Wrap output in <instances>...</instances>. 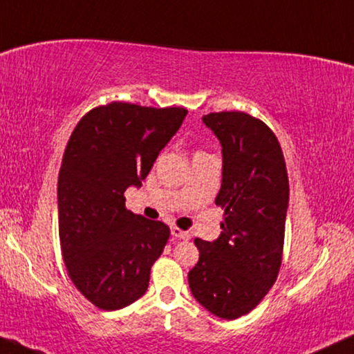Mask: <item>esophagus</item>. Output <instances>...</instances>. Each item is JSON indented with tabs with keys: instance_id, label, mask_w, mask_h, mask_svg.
Segmentation results:
<instances>
[{
	"instance_id": "1",
	"label": "esophagus",
	"mask_w": 354,
	"mask_h": 354,
	"mask_svg": "<svg viewBox=\"0 0 354 354\" xmlns=\"http://www.w3.org/2000/svg\"><path fill=\"white\" fill-rule=\"evenodd\" d=\"M171 235L174 236V239H178V240H190V234L185 230H180L178 227H172Z\"/></svg>"
}]
</instances>
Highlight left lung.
<instances>
[{"label":"left lung","mask_w":354,"mask_h":354,"mask_svg":"<svg viewBox=\"0 0 354 354\" xmlns=\"http://www.w3.org/2000/svg\"><path fill=\"white\" fill-rule=\"evenodd\" d=\"M222 147L224 209L214 241L195 239L200 259L188 272L198 303L217 317L236 319L259 304L282 264L288 176L282 148L263 120L240 111L203 115Z\"/></svg>","instance_id":"obj_1"}]
</instances>
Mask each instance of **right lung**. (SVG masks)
<instances>
[{
  "instance_id": "right-lung-1",
  "label": "right lung",
  "mask_w": 354,
  "mask_h": 354,
  "mask_svg": "<svg viewBox=\"0 0 354 354\" xmlns=\"http://www.w3.org/2000/svg\"><path fill=\"white\" fill-rule=\"evenodd\" d=\"M187 113L114 101L86 113L67 142L57 180L62 259L96 308L115 311L147 292L171 230L129 211L124 192L142 187Z\"/></svg>"
}]
</instances>
